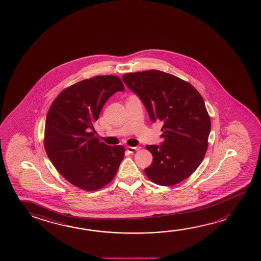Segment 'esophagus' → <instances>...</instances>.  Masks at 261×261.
Segmentation results:
<instances>
[{"label":"esophagus","mask_w":261,"mask_h":261,"mask_svg":"<svg viewBox=\"0 0 261 261\" xmlns=\"http://www.w3.org/2000/svg\"><path fill=\"white\" fill-rule=\"evenodd\" d=\"M141 148L140 146H127L126 147V150L128 151V152H130V153H134V152H136V151H137V150H139Z\"/></svg>","instance_id":"esophagus-1"}]
</instances>
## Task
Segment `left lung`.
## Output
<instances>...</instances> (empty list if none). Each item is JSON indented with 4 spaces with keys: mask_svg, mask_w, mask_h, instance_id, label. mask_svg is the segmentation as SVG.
<instances>
[{
    "mask_svg": "<svg viewBox=\"0 0 261 261\" xmlns=\"http://www.w3.org/2000/svg\"><path fill=\"white\" fill-rule=\"evenodd\" d=\"M122 78L141 99L150 119L163 124L162 144L145 146L153 155L145 175L165 187L187 179L208 146L211 121L201 94L188 82L158 70L124 73Z\"/></svg>",
    "mask_w": 261,
    "mask_h": 261,
    "instance_id": "obj_1",
    "label": "left lung"
}]
</instances>
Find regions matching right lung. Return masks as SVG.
<instances>
[{
	"instance_id": "obj_1",
	"label": "right lung",
	"mask_w": 261,
	"mask_h": 261,
	"mask_svg": "<svg viewBox=\"0 0 261 261\" xmlns=\"http://www.w3.org/2000/svg\"><path fill=\"white\" fill-rule=\"evenodd\" d=\"M124 85L116 75L85 79L63 90L46 116L43 145L56 170L86 191L114 179L124 159L123 145H107L94 136V124L108 98Z\"/></svg>"
}]
</instances>
